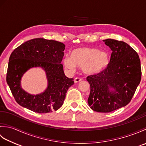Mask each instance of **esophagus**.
Wrapping results in <instances>:
<instances>
[{
    "mask_svg": "<svg viewBox=\"0 0 146 146\" xmlns=\"http://www.w3.org/2000/svg\"><path fill=\"white\" fill-rule=\"evenodd\" d=\"M82 80V78H79V77H76V78H75V80H74V82H75V83H78L80 82H81Z\"/></svg>",
    "mask_w": 146,
    "mask_h": 146,
    "instance_id": "1",
    "label": "esophagus"
}]
</instances>
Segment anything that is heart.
<instances>
[{
  "label": "heart",
  "mask_w": 146,
  "mask_h": 146,
  "mask_svg": "<svg viewBox=\"0 0 146 146\" xmlns=\"http://www.w3.org/2000/svg\"><path fill=\"white\" fill-rule=\"evenodd\" d=\"M64 66L71 71H75L76 65L82 67L85 73L92 75L104 70L109 63V56L106 52L100 51L95 48L82 47L71 52V57H65Z\"/></svg>",
  "instance_id": "b5f03b06"
}]
</instances>
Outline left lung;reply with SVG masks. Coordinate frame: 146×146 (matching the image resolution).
Listing matches in <instances>:
<instances>
[{
	"instance_id": "1",
	"label": "left lung",
	"mask_w": 146,
	"mask_h": 146,
	"mask_svg": "<svg viewBox=\"0 0 146 146\" xmlns=\"http://www.w3.org/2000/svg\"><path fill=\"white\" fill-rule=\"evenodd\" d=\"M112 51L108 66L88 76L90 85L89 106L98 112L107 113L124 107L131 101L142 76L141 61L134 49L125 42L104 40ZM112 88L113 91L109 89Z\"/></svg>"
}]
</instances>
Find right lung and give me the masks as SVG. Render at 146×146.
<instances>
[{"mask_svg": "<svg viewBox=\"0 0 146 146\" xmlns=\"http://www.w3.org/2000/svg\"><path fill=\"white\" fill-rule=\"evenodd\" d=\"M65 45L54 40L35 38L25 42L12 51L8 64L6 81L18 104L35 112L49 113L64 103L73 78L65 76L61 63ZM41 66L46 72L48 86L41 94L32 96L20 87L21 76L29 68Z\"/></svg>", "mask_w": 146, "mask_h": 146, "instance_id": "obj_1", "label": "right lung"}]
</instances>
